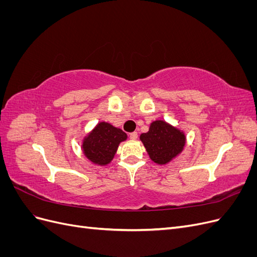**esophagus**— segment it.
Masks as SVG:
<instances>
[{
    "mask_svg": "<svg viewBox=\"0 0 257 257\" xmlns=\"http://www.w3.org/2000/svg\"><path fill=\"white\" fill-rule=\"evenodd\" d=\"M138 137V134L136 133V132H133V133H130V139H132V141H136Z\"/></svg>",
    "mask_w": 257,
    "mask_h": 257,
    "instance_id": "34e87169",
    "label": "esophagus"
}]
</instances>
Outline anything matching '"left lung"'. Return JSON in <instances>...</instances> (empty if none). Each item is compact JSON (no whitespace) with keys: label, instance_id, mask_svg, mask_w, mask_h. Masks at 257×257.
<instances>
[{"label":"left lung","instance_id":"left-lung-1","mask_svg":"<svg viewBox=\"0 0 257 257\" xmlns=\"http://www.w3.org/2000/svg\"><path fill=\"white\" fill-rule=\"evenodd\" d=\"M150 159L157 164H166L180 153L185 145L182 132L162 120L151 123L149 131L141 135Z\"/></svg>","mask_w":257,"mask_h":257}]
</instances>
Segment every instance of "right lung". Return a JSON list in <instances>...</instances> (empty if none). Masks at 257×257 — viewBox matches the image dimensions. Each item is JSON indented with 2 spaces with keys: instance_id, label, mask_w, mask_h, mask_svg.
Wrapping results in <instances>:
<instances>
[{
  "instance_id": "right-lung-1",
  "label": "right lung",
  "mask_w": 257,
  "mask_h": 257,
  "mask_svg": "<svg viewBox=\"0 0 257 257\" xmlns=\"http://www.w3.org/2000/svg\"><path fill=\"white\" fill-rule=\"evenodd\" d=\"M126 134L111 124L100 122L91 133L84 138L82 149L85 157L98 165L109 163L121 142L125 141Z\"/></svg>"
}]
</instances>
